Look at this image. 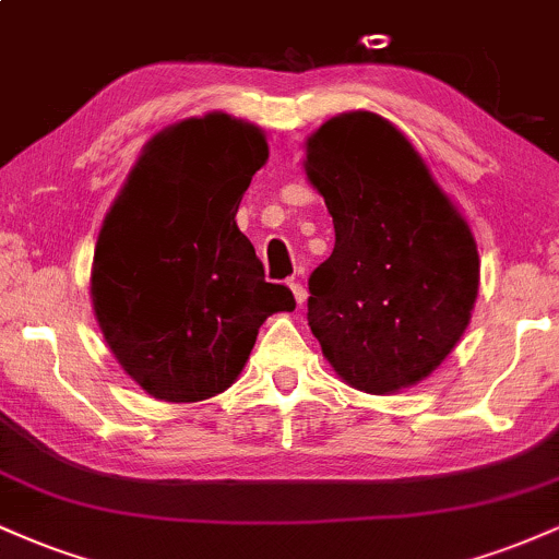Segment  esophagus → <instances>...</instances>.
<instances>
[{
  "label": "esophagus",
  "mask_w": 559,
  "mask_h": 559,
  "mask_svg": "<svg viewBox=\"0 0 559 559\" xmlns=\"http://www.w3.org/2000/svg\"><path fill=\"white\" fill-rule=\"evenodd\" d=\"M288 288H292V294H294V299H297V305L301 307L307 301V288L299 284V281H288Z\"/></svg>",
  "instance_id": "obj_1"
}]
</instances>
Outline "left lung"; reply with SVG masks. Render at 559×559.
Masks as SVG:
<instances>
[{"instance_id": "8db88e82", "label": "left lung", "mask_w": 559, "mask_h": 559, "mask_svg": "<svg viewBox=\"0 0 559 559\" xmlns=\"http://www.w3.org/2000/svg\"><path fill=\"white\" fill-rule=\"evenodd\" d=\"M307 181L336 243L312 271L307 320L336 376L365 394L428 378L471 323L480 260L473 230L394 123L368 110L305 141Z\"/></svg>"}]
</instances>
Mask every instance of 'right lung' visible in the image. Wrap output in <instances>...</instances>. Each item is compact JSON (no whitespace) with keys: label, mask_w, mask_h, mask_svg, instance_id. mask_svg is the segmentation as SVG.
Masks as SVG:
<instances>
[{"label":"right lung","mask_w":559,"mask_h":559,"mask_svg":"<svg viewBox=\"0 0 559 559\" xmlns=\"http://www.w3.org/2000/svg\"><path fill=\"white\" fill-rule=\"evenodd\" d=\"M267 163L262 128L226 112L186 118L146 141L102 221L92 305L115 360L150 396L226 391L260 325L297 307L267 284L236 210Z\"/></svg>","instance_id":"1"}]
</instances>
